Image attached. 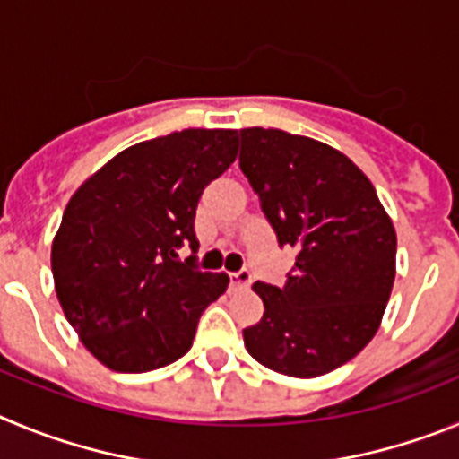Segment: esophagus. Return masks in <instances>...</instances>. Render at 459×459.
<instances>
[{
  "instance_id": "obj_1",
  "label": "esophagus",
  "mask_w": 459,
  "mask_h": 459,
  "mask_svg": "<svg viewBox=\"0 0 459 459\" xmlns=\"http://www.w3.org/2000/svg\"><path fill=\"white\" fill-rule=\"evenodd\" d=\"M251 281H254V276H251L249 270H242V272H235V274H230V286L233 288H249Z\"/></svg>"
}]
</instances>
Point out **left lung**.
<instances>
[{"mask_svg": "<svg viewBox=\"0 0 459 459\" xmlns=\"http://www.w3.org/2000/svg\"><path fill=\"white\" fill-rule=\"evenodd\" d=\"M239 169L279 245L297 251L283 288L254 283L265 313L242 332L265 368L313 379L377 333L395 279V229L368 176L336 148L276 127H245Z\"/></svg>", "mask_w": 459, "mask_h": 459, "instance_id": "1", "label": "left lung"}]
</instances>
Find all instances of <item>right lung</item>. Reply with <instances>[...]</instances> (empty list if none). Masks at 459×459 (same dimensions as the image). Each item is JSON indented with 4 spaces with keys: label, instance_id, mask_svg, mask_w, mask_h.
<instances>
[{
    "label": "right lung",
    "instance_id": "add662e5",
    "mask_svg": "<svg viewBox=\"0 0 459 459\" xmlns=\"http://www.w3.org/2000/svg\"><path fill=\"white\" fill-rule=\"evenodd\" d=\"M238 158V130L189 127L134 143L77 187L52 239L59 304L82 345L117 373H148L192 348L224 272L180 263L201 194Z\"/></svg>",
    "mask_w": 459,
    "mask_h": 459
}]
</instances>
